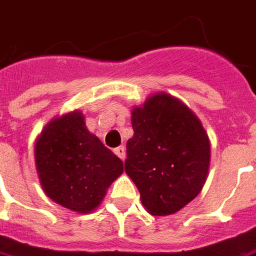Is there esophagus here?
<instances>
[{
  "label": "esophagus",
  "mask_w": 256,
  "mask_h": 256,
  "mask_svg": "<svg viewBox=\"0 0 256 256\" xmlns=\"http://www.w3.org/2000/svg\"><path fill=\"white\" fill-rule=\"evenodd\" d=\"M114 152H115L119 158L122 159V160H124V158H126V148H124L123 146L115 148V150H114Z\"/></svg>",
  "instance_id": "1"
}]
</instances>
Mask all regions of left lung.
Masks as SVG:
<instances>
[{
  "mask_svg": "<svg viewBox=\"0 0 256 256\" xmlns=\"http://www.w3.org/2000/svg\"><path fill=\"white\" fill-rule=\"evenodd\" d=\"M132 126L124 170L151 215H172L192 201L206 182L208 134L187 105L165 92L136 106Z\"/></svg>",
  "mask_w": 256,
  "mask_h": 256,
  "instance_id": "obj_1",
  "label": "left lung"
}]
</instances>
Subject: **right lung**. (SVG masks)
Wrapping results in <instances>:
<instances>
[{
  "mask_svg": "<svg viewBox=\"0 0 256 256\" xmlns=\"http://www.w3.org/2000/svg\"><path fill=\"white\" fill-rule=\"evenodd\" d=\"M41 187L54 202L90 214L123 172V162L86 128L74 110L56 118L41 132L34 146Z\"/></svg>",
  "mask_w": 256,
  "mask_h": 256,
  "instance_id": "add662e5",
  "label": "right lung"
}]
</instances>
